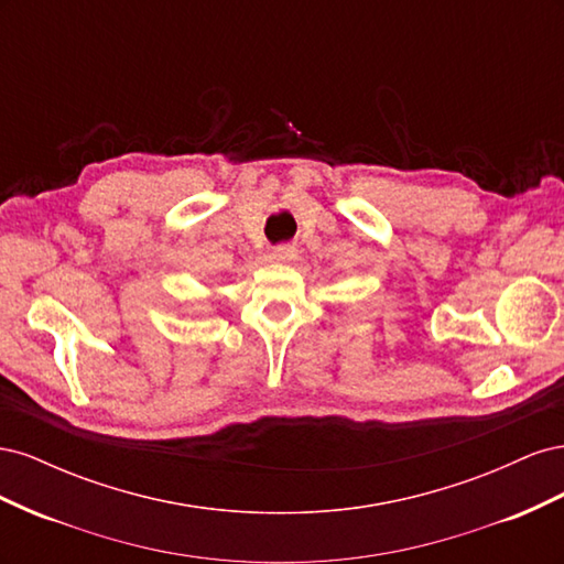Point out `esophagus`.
<instances>
[{
	"label": "esophagus",
	"mask_w": 564,
	"mask_h": 564,
	"mask_svg": "<svg viewBox=\"0 0 564 564\" xmlns=\"http://www.w3.org/2000/svg\"><path fill=\"white\" fill-rule=\"evenodd\" d=\"M272 259L280 261V263H289L296 259V247L294 245H280L272 249Z\"/></svg>",
	"instance_id": "esophagus-1"
}]
</instances>
